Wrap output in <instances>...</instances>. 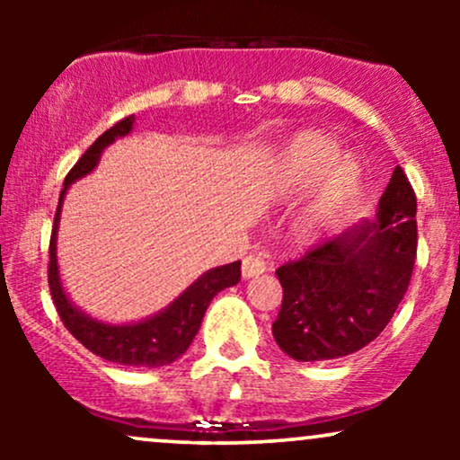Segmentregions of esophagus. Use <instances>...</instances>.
<instances>
[{
  "instance_id": "obj_1",
  "label": "esophagus",
  "mask_w": 460,
  "mask_h": 460,
  "mask_svg": "<svg viewBox=\"0 0 460 460\" xmlns=\"http://www.w3.org/2000/svg\"><path fill=\"white\" fill-rule=\"evenodd\" d=\"M268 270L266 261L261 260V257L257 255H246L244 260H242V277L244 279H252V277H260Z\"/></svg>"
}]
</instances>
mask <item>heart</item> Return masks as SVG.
<instances>
[{"mask_svg": "<svg viewBox=\"0 0 460 460\" xmlns=\"http://www.w3.org/2000/svg\"><path fill=\"white\" fill-rule=\"evenodd\" d=\"M324 131H300L279 151L272 164V183L279 197L292 199L310 192L289 216V234L300 242L329 234L341 220L363 181L357 157Z\"/></svg>", "mask_w": 460, "mask_h": 460, "instance_id": "obj_1", "label": "heart"}]
</instances>
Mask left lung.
Segmentation results:
<instances>
[{
    "label": "left lung",
    "mask_w": 460,
    "mask_h": 460,
    "mask_svg": "<svg viewBox=\"0 0 460 460\" xmlns=\"http://www.w3.org/2000/svg\"><path fill=\"white\" fill-rule=\"evenodd\" d=\"M417 199L395 166L376 220L348 229L277 270L283 303L272 335L296 361H329L361 350L394 318L417 255Z\"/></svg>",
    "instance_id": "8db88e82"
}]
</instances>
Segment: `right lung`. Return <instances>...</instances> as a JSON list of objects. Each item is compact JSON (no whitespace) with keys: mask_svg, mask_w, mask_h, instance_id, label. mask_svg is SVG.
<instances>
[{"mask_svg":"<svg viewBox=\"0 0 460 460\" xmlns=\"http://www.w3.org/2000/svg\"><path fill=\"white\" fill-rule=\"evenodd\" d=\"M134 116H128L108 131H103L65 177V188H62L60 200H58L54 231H51L49 242V289L58 315L65 322L66 331L75 337L79 344L86 346L93 355L102 357L105 361L119 363V366L162 367L188 350L216 294L240 281V261L208 270L190 285L181 296L151 318L134 322V324H103V322L93 320L91 315L84 314L68 300L65 289H62L56 260V231L58 223H60L62 199H65L68 186L77 181L79 177L88 175L97 166L105 146L112 145L116 138L128 136L134 129Z\"/></svg>","mask_w":460,"mask_h":460,"instance_id":"right-lung-1","label":"right lung"}]
</instances>
